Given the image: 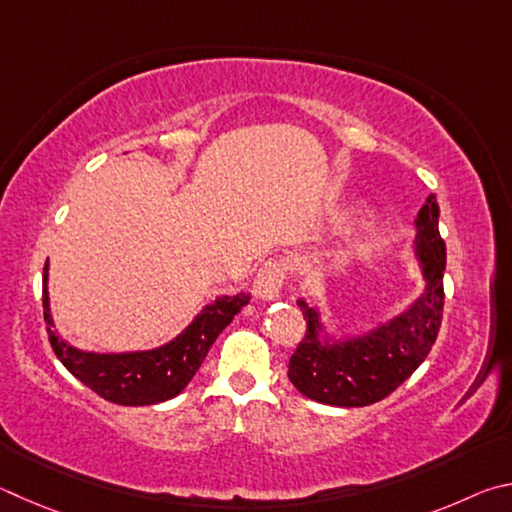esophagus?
Here are the masks:
<instances>
[{
    "instance_id": "1",
    "label": "esophagus",
    "mask_w": 512,
    "mask_h": 512,
    "mask_svg": "<svg viewBox=\"0 0 512 512\" xmlns=\"http://www.w3.org/2000/svg\"><path fill=\"white\" fill-rule=\"evenodd\" d=\"M285 283V265L281 261H267L261 265L254 279V294L258 299H276Z\"/></svg>"
}]
</instances>
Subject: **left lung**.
<instances>
[{
	"instance_id": "8db88e82",
	"label": "left lung",
	"mask_w": 512,
	"mask_h": 512,
	"mask_svg": "<svg viewBox=\"0 0 512 512\" xmlns=\"http://www.w3.org/2000/svg\"><path fill=\"white\" fill-rule=\"evenodd\" d=\"M436 195L418 211V258L427 290L414 308L375 333L324 348L317 339L315 310L299 301L308 330L290 357L288 378L303 396L335 407H366L391 396L432 351L443 321L445 240L438 233Z\"/></svg>"
}]
</instances>
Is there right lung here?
Segmentation results:
<instances>
[{
  "mask_svg": "<svg viewBox=\"0 0 512 512\" xmlns=\"http://www.w3.org/2000/svg\"><path fill=\"white\" fill-rule=\"evenodd\" d=\"M251 294L213 301L182 335L150 353L94 355L80 353L56 335L49 315L47 263L42 276V308L49 344L65 369L107 402L123 407H146L175 398L200 369L206 353L231 319L247 306Z\"/></svg>",
  "mask_w": 512,
  "mask_h": 512,
  "instance_id": "right-lung-1",
  "label": "right lung"
}]
</instances>
